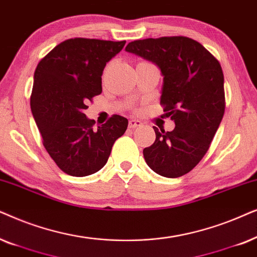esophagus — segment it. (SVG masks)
<instances>
[{"label":"esophagus","instance_id":"obj_1","mask_svg":"<svg viewBox=\"0 0 257 257\" xmlns=\"http://www.w3.org/2000/svg\"><path fill=\"white\" fill-rule=\"evenodd\" d=\"M141 125H142V122L139 121V119H131V121H129V128L131 129L138 128V126H141Z\"/></svg>","mask_w":257,"mask_h":257}]
</instances>
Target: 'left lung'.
I'll use <instances>...</instances> for the list:
<instances>
[{
  "label": "left lung",
  "instance_id": "obj_1",
  "mask_svg": "<svg viewBox=\"0 0 257 257\" xmlns=\"http://www.w3.org/2000/svg\"><path fill=\"white\" fill-rule=\"evenodd\" d=\"M125 50L152 61L163 75L161 105L175 122L172 132L154 126L156 139L143 149L159 175L180 177L197 166L209 149L224 114L221 64L202 44L186 36H164L128 43Z\"/></svg>",
  "mask_w": 257,
  "mask_h": 257
}]
</instances>
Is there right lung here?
I'll return each instance as SVG.
<instances>
[{"mask_svg": "<svg viewBox=\"0 0 257 257\" xmlns=\"http://www.w3.org/2000/svg\"><path fill=\"white\" fill-rule=\"evenodd\" d=\"M125 41L75 37L63 41L37 64L30 107L43 146L68 175L88 176L104 167L112 145L124 134L128 119L112 115L104 124L83 114L87 103L102 93L107 62Z\"/></svg>", "mask_w": 257, "mask_h": 257, "instance_id": "right-lung-1", "label": "right lung"}]
</instances>
